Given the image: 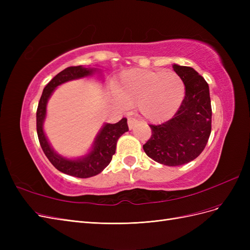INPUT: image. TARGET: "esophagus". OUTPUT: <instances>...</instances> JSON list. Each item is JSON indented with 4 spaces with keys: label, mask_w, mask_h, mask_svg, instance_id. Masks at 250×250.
<instances>
[{
    "label": "esophagus",
    "mask_w": 250,
    "mask_h": 250,
    "mask_svg": "<svg viewBox=\"0 0 250 250\" xmlns=\"http://www.w3.org/2000/svg\"><path fill=\"white\" fill-rule=\"evenodd\" d=\"M138 121L134 120V119H128V127H129V129H132V128L134 127V125L137 124Z\"/></svg>",
    "instance_id": "1"
}]
</instances>
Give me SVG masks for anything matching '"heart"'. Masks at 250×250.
<instances>
[{
    "instance_id": "b5f03b06",
    "label": "heart",
    "mask_w": 250,
    "mask_h": 250,
    "mask_svg": "<svg viewBox=\"0 0 250 250\" xmlns=\"http://www.w3.org/2000/svg\"><path fill=\"white\" fill-rule=\"evenodd\" d=\"M112 92L120 104L137 105L144 119L162 122L177 111L184 101L186 87L175 73L129 70L121 75Z\"/></svg>"
}]
</instances>
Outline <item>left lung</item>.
Instances as JSON below:
<instances>
[{
    "label": "left lung",
    "instance_id": "left-lung-1",
    "mask_svg": "<svg viewBox=\"0 0 250 250\" xmlns=\"http://www.w3.org/2000/svg\"><path fill=\"white\" fill-rule=\"evenodd\" d=\"M186 87L184 101L172 119L149 125L151 138L143 145L146 154L166 166L192 162L206 148L211 130V106L207 81L193 67L173 64Z\"/></svg>",
    "mask_w": 250,
    "mask_h": 250
}]
</instances>
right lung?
<instances>
[{
  "mask_svg": "<svg viewBox=\"0 0 250 250\" xmlns=\"http://www.w3.org/2000/svg\"><path fill=\"white\" fill-rule=\"evenodd\" d=\"M97 70L96 67L92 69L77 65L69 66L58 73L43 88L36 111V130L43 153L58 171L79 178L95 176L107 167L116 152L119 138L128 131L127 119L123 118L116 124H104L95 139L92 150L86 155L76 160H70L55 152L44 134L42 125L47 115V103L54 89L64 82L90 76Z\"/></svg>",
  "mask_w": 250,
  "mask_h": 250,
  "instance_id": "obj_1",
  "label": "right lung"
}]
</instances>
